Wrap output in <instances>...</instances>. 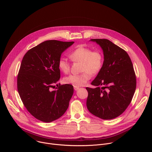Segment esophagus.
<instances>
[{"label": "esophagus", "instance_id": "obj_1", "mask_svg": "<svg viewBox=\"0 0 152 152\" xmlns=\"http://www.w3.org/2000/svg\"><path fill=\"white\" fill-rule=\"evenodd\" d=\"M74 89H75V91H77V90H78L79 89V86H74Z\"/></svg>", "mask_w": 152, "mask_h": 152}]
</instances>
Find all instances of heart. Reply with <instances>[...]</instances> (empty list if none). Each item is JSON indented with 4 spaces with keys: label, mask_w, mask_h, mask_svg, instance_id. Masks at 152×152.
<instances>
[{
    "label": "heart",
    "mask_w": 152,
    "mask_h": 152,
    "mask_svg": "<svg viewBox=\"0 0 152 152\" xmlns=\"http://www.w3.org/2000/svg\"><path fill=\"white\" fill-rule=\"evenodd\" d=\"M73 61L82 62V72L80 75H70L64 78V82L76 86H83L90 79L91 75L97 74L103 65V56L100 51H93L85 46H79L69 55ZM58 66L61 71L68 73L70 64L67 59L60 58Z\"/></svg>",
    "instance_id": "b5f03b06"
}]
</instances>
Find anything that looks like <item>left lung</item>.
<instances>
[{
	"instance_id": "obj_1",
	"label": "left lung",
	"mask_w": 152,
	"mask_h": 152,
	"mask_svg": "<svg viewBox=\"0 0 152 152\" xmlns=\"http://www.w3.org/2000/svg\"><path fill=\"white\" fill-rule=\"evenodd\" d=\"M102 48L104 61L101 70L86 87V106L93 115L111 120L121 115L131 103L136 89V76L127 52L107 39H91ZM102 86L100 88L99 86Z\"/></svg>"
}]
</instances>
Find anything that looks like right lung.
I'll list each match as a JSON object with an SVG mask.
<instances>
[{
    "label": "right lung",
    "mask_w": 152,
    "mask_h": 152,
    "mask_svg": "<svg viewBox=\"0 0 152 152\" xmlns=\"http://www.w3.org/2000/svg\"><path fill=\"white\" fill-rule=\"evenodd\" d=\"M75 42L48 40L29 50L17 76V90L27 110L37 119L53 121L66 113L73 86L64 84L52 90L60 79L58 62L61 54Z\"/></svg>",
    "instance_id": "right-lung-1"
}]
</instances>
